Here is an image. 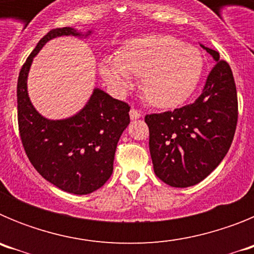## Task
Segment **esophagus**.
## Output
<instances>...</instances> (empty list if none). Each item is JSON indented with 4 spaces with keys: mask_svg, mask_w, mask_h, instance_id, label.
<instances>
[{
    "mask_svg": "<svg viewBox=\"0 0 254 254\" xmlns=\"http://www.w3.org/2000/svg\"><path fill=\"white\" fill-rule=\"evenodd\" d=\"M141 112H138L137 109H134V108H132L131 111H129V117H131V120H138V118H141Z\"/></svg>",
    "mask_w": 254,
    "mask_h": 254,
    "instance_id": "obj_1",
    "label": "esophagus"
}]
</instances>
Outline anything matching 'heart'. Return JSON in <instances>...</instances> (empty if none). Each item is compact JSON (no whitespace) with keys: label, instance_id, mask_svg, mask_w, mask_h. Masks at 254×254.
I'll return each instance as SVG.
<instances>
[{"label":"heart","instance_id":"obj_1","mask_svg":"<svg viewBox=\"0 0 254 254\" xmlns=\"http://www.w3.org/2000/svg\"><path fill=\"white\" fill-rule=\"evenodd\" d=\"M203 71L198 49L169 35H145L129 40L120 56H108L100 73L118 93L133 84V75L143 76V95L151 104L172 108L182 104L196 90Z\"/></svg>","mask_w":254,"mask_h":254}]
</instances>
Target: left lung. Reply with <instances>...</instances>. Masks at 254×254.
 Wrapping results in <instances>:
<instances>
[{
	"instance_id": "1",
	"label": "left lung",
	"mask_w": 254,
	"mask_h": 254,
	"mask_svg": "<svg viewBox=\"0 0 254 254\" xmlns=\"http://www.w3.org/2000/svg\"><path fill=\"white\" fill-rule=\"evenodd\" d=\"M201 47L216 62L202 94L192 104L145 117L155 174L177 188L203 181L225 158L237 128L238 98L232 68L220 60L219 52Z\"/></svg>"
}]
</instances>
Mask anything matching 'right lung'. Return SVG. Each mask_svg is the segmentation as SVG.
<instances>
[{"label":"right lung","mask_w":254,"mask_h":254,"mask_svg":"<svg viewBox=\"0 0 254 254\" xmlns=\"http://www.w3.org/2000/svg\"><path fill=\"white\" fill-rule=\"evenodd\" d=\"M91 30L57 28L47 33L22 64L17 80V122L20 138L40 176L73 194L99 190L113 173L117 143L129 123V105L100 89H94L81 111L66 120L52 121L37 112L28 95V75L33 58L53 38H86Z\"/></svg>","instance_id":"right-lung-1"}]
</instances>
